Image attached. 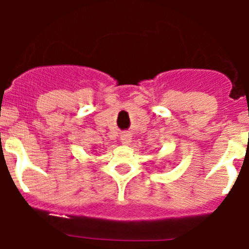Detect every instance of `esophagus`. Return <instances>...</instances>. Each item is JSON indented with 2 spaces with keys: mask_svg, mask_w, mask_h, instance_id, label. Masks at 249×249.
I'll return each mask as SVG.
<instances>
[{
  "mask_svg": "<svg viewBox=\"0 0 249 249\" xmlns=\"http://www.w3.org/2000/svg\"><path fill=\"white\" fill-rule=\"evenodd\" d=\"M121 142H122L123 144H128L129 142H131V136H129V133H123V135L121 136Z\"/></svg>",
  "mask_w": 249,
  "mask_h": 249,
  "instance_id": "obj_1",
  "label": "esophagus"
}]
</instances>
